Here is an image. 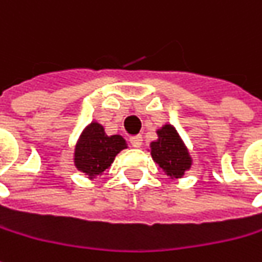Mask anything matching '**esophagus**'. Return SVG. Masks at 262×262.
<instances>
[{
  "label": "esophagus",
  "instance_id": "34e87169",
  "mask_svg": "<svg viewBox=\"0 0 262 262\" xmlns=\"http://www.w3.org/2000/svg\"><path fill=\"white\" fill-rule=\"evenodd\" d=\"M130 143H132V146H133V147H140V146H142V143H143V139H142V136H136V138H132Z\"/></svg>",
  "mask_w": 262,
  "mask_h": 262
}]
</instances>
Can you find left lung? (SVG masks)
Returning a JSON list of instances; mask_svg holds the SVG:
<instances>
[{
	"label": "left lung",
	"instance_id": "1",
	"mask_svg": "<svg viewBox=\"0 0 262 262\" xmlns=\"http://www.w3.org/2000/svg\"><path fill=\"white\" fill-rule=\"evenodd\" d=\"M150 155L172 179L182 178L192 165L186 146L183 145L175 127L170 124H165L158 130V140L150 143Z\"/></svg>",
	"mask_w": 262,
	"mask_h": 262
}]
</instances>
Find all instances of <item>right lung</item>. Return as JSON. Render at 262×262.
I'll use <instances>...</instances> for the list:
<instances>
[{
	"mask_svg": "<svg viewBox=\"0 0 262 262\" xmlns=\"http://www.w3.org/2000/svg\"><path fill=\"white\" fill-rule=\"evenodd\" d=\"M124 147L126 140L122 136H107L103 126L93 122L83 130L76 145L74 165L89 178H94L101 175Z\"/></svg>",
	"mask_w": 262,
	"mask_h": 262,
	"instance_id": "obj_1",
	"label": "right lung"
}]
</instances>
